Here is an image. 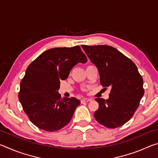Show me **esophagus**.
I'll use <instances>...</instances> for the list:
<instances>
[{
    "instance_id": "obj_1",
    "label": "esophagus",
    "mask_w": 158,
    "mask_h": 158,
    "mask_svg": "<svg viewBox=\"0 0 158 158\" xmlns=\"http://www.w3.org/2000/svg\"><path fill=\"white\" fill-rule=\"evenodd\" d=\"M91 100H92L91 98H83V99H81V102H90Z\"/></svg>"
}]
</instances>
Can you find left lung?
Segmentation results:
<instances>
[{
    "label": "left lung",
    "instance_id": "8db88e82",
    "mask_svg": "<svg viewBox=\"0 0 158 158\" xmlns=\"http://www.w3.org/2000/svg\"><path fill=\"white\" fill-rule=\"evenodd\" d=\"M97 67L100 84L110 87L107 100L95 98L99 107L94 113L99 123L116 128L130 120L144 94L143 79L135 63L118 50L108 45H81Z\"/></svg>",
    "mask_w": 158,
    "mask_h": 158
}]
</instances>
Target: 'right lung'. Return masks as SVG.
I'll return each instance as SVG.
<instances>
[{
	"label": "right lung",
	"instance_id": "1",
	"mask_svg": "<svg viewBox=\"0 0 158 158\" xmlns=\"http://www.w3.org/2000/svg\"><path fill=\"white\" fill-rule=\"evenodd\" d=\"M86 61L79 46L58 47L45 51L28 65L20 83L19 100L35 126L54 132L70 121L80 100L61 98L60 81L68 78L77 63Z\"/></svg>",
	"mask_w": 158,
	"mask_h": 158
}]
</instances>
